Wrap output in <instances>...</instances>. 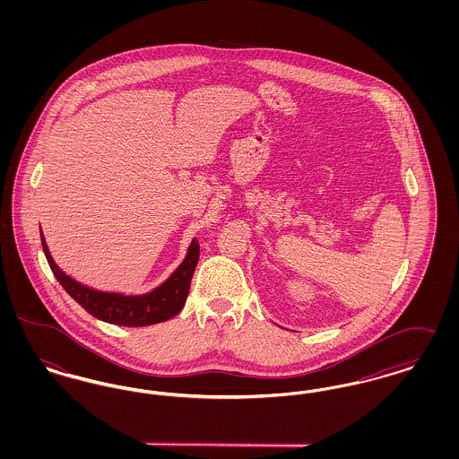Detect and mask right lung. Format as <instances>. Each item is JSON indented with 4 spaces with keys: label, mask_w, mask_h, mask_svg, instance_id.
<instances>
[{
    "label": "right lung",
    "mask_w": 459,
    "mask_h": 459,
    "mask_svg": "<svg viewBox=\"0 0 459 459\" xmlns=\"http://www.w3.org/2000/svg\"><path fill=\"white\" fill-rule=\"evenodd\" d=\"M41 242H43L44 255L49 263L51 272L66 292L94 318H100L113 325H124V327L153 325L180 313V309L186 305L191 279L195 275L197 260H199V244L196 239H193L187 249L186 260L180 263V266L170 275L169 281H165L163 284L148 294L124 296V294H113V292H100L75 282L56 266V263L53 262L49 249L46 246L43 232H41Z\"/></svg>",
    "instance_id": "add662e5"
}]
</instances>
